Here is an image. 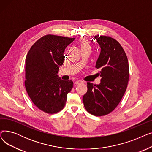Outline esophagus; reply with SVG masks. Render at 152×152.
I'll return each instance as SVG.
<instances>
[{"label":"esophagus","mask_w":152,"mask_h":152,"mask_svg":"<svg viewBox=\"0 0 152 152\" xmlns=\"http://www.w3.org/2000/svg\"><path fill=\"white\" fill-rule=\"evenodd\" d=\"M81 83H83V82L81 81H76L74 83V84H75V85H77V84H81Z\"/></svg>","instance_id":"esophagus-1"}]
</instances>
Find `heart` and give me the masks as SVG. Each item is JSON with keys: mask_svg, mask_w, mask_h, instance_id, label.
<instances>
[{"mask_svg": "<svg viewBox=\"0 0 152 152\" xmlns=\"http://www.w3.org/2000/svg\"><path fill=\"white\" fill-rule=\"evenodd\" d=\"M79 46L81 47V50L85 49H90V44L89 41L86 39H81L79 41Z\"/></svg>", "mask_w": 152, "mask_h": 152, "instance_id": "1", "label": "heart"}]
</instances>
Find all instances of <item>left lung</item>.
<instances>
[{
  "label": "left lung",
  "mask_w": 152,
  "mask_h": 152,
  "mask_svg": "<svg viewBox=\"0 0 152 152\" xmlns=\"http://www.w3.org/2000/svg\"><path fill=\"white\" fill-rule=\"evenodd\" d=\"M100 53L95 68L100 69L99 84L87 83V92L83 102L86 110L94 116L109 114L118 106L129 81V63L123 47L116 40L95 36Z\"/></svg>",
  "instance_id": "left-lung-1"
}]
</instances>
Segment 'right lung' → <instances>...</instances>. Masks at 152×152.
I'll return each mask as SVG.
<instances>
[{
    "label": "right lung",
    "mask_w": 152,
    "mask_h": 152,
    "mask_svg": "<svg viewBox=\"0 0 152 152\" xmlns=\"http://www.w3.org/2000/svg\"><path fill=\"white\" fill-rule=\"evenodd\" d=\"M74 40L48 34L37 40L26 55V91L34 104L47 113L61 111L73 87V81L62 80L57 73L65 58V48Z\"/></svg>",
    "instance_id": "obj_1"
}]
</instances>
